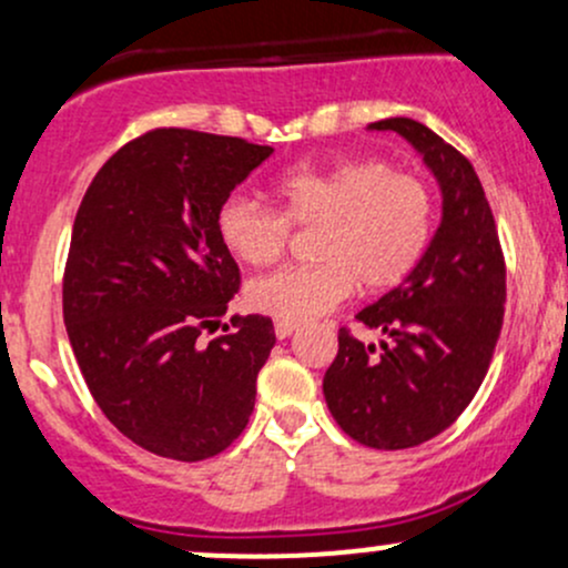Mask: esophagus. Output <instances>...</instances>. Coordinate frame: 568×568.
I'll return each mask as SVG.
<instances>
[{
  "label": "esophagus",
  "mask_w": 568,
  "mask_h": 568,
  "mask_svg": "<svg viewBox=\"0 0 568 568\" xmlns=\"http://www.w3.org/2000/svg\"><path fill=\"white\" fill-rule=\"evenodd\" d=\"M296 323H288V321H277L274 323V336H277V339H288L291 334L296 332Z\"/></svg>",
  "instance_id": "esophagus-1"
}]
</instances>
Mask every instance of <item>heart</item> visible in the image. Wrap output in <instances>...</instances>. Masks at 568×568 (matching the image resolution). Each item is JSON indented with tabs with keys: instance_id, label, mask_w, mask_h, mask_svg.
<instances>
[{
	"instance_id": "1",
	"label": "heart",
	"mask_w": 568,
	"mask_h": 568,
	"mask_svg": "<svg viewBox=\"0 0 568 568\" xmlns=\"http://www.w3.org/2000/svg\"><path fill=\"white\" fill-rule=\"evenodd\" d=\"M283 210L229 193L215 213L226 251L251 266L285 251L291 223L317 226L315 264H294L247 283V304L277 321H313L358 285L379 294L407 280L432 240L428 185L383 161L294 166L277 180Z\"/></svg>"
}]
</instances>
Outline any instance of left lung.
<instances>
[{
  "label": "left lung",
  "mask_w": 568,
  "mask_h": 568,
  "mask_svg": "<svg viewBox=\"0 0 568 568\" xmlns=\"http://www.w3.org/2000/svg\"><path fill=\"white\" fill-rule=\"evenodd\" d=\"M402 134L439 183L442 221L402 285L358 321L390 342L366 347L339 328L323 396L347 436L375 450H404L442 434L488 375L507 302V270L475 166L413 118L369 123Z\"/></svg>",
  "instance_id": "obj_1"
}]
</instances>
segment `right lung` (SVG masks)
Wrapping results in <instances>:
<instances>
[{
  "label": "right lung",
  "instance_id": "1",
  "mask_svg": "<svg viewBox=\"0 0 568 568\" xmlns=\"http://www.w3.org/2000/svg\"><path fill=\"white\" fill-rule=\"evenodd\" d=\"M270 145L153 129L97 172L74 215L64 326L93 402L126 439L172 460H204L245 432L255 377L274 347L270 317H232L240 291L215 213Z\"/></svg>",
  "mask_w": 568,
  "mask_h": 568
}]
</instances>
